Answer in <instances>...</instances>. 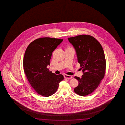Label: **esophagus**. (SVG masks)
<instances>
[{"instance_id":"1","label":"esophagus","mask_w":125,"mask_h":125,"mask_svg":"<svg viewBox=\"0 0 125 125\" xmlns=\"http://www.w3.org/2000/svg\"><path fill=\"white\" fill-rule=\"evenodd\" d=\"M64 77L65 78L67 79H71L72 78V76L70 75H64Z\"/></svg>"}]
</instances>
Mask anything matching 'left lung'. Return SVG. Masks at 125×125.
Here are the masks:
<instances>
[{"label": "left lung", "mask_w": 125, "mask_h": 125, "mask_svg": "<svg viewBox=\"0 0 125 125\" xmlns=\"http://www.w3.org/2000/svg\"><path fill=\"white\" fill-rule=\"evenodd\" d=\"M76 51L78 62L83 73L81 78L75 76L79 81L74 91L84 96L93 92L104 78L106 60L104 51L99 42L89 35L68 38Z\"/></svg>", "instance_id": "left-lung-1"}]
</instances>
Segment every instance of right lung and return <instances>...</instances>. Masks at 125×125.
<instances>
[{"label":"right lung","mask_w":125,"mask_h":125,"mask_svg":"<svg viewBox=\"0 0 125 125\" xmlns=\"http://www.w3.org/2000/svg\"><path fill=\"white\" fill-rule=\"evenodd\" d=\"M62 41V39L41 38L31 43L26 50L24 71L30 84L39 95H52L64 79L62 75H56L47 68L53 51Z\"/></svg>","instance_id":"add662e5"}]
</instances>
